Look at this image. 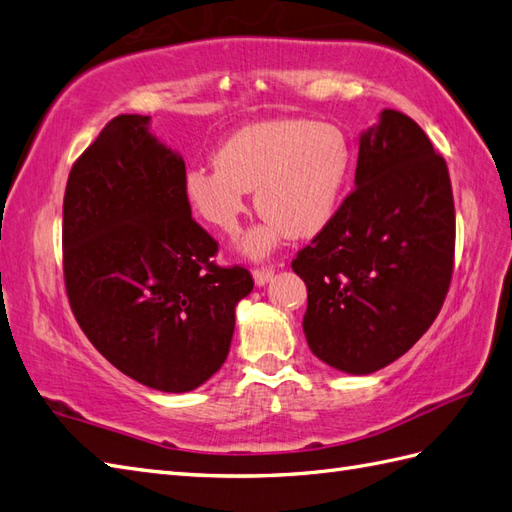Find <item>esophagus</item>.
<instances>
[{
    "label": "esophagus",
    "instance_id": "obj_1",
    "mask_svg": "<svg viewBox=\"0 0 512 512\" xmlns=\"http://www.w3.org/2000/svg\"><path fill=\"white\" fill-rule=\"evenodd\" d=\"M272 275H275V270L272 268H255L253 270V279H255V283L257 285H266L270 279H272Z\"/></svg>",
    "mask_w": 512,
    "mask_h": 512
}]
</instances>
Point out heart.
<instances>
[{"instance_id": "b5f03b06", "label": "heart", "mask_w": 512, "mask_h": 512, "mask_svg": "<svg viewBox=\"0 0 512 512\" xmlns=\"http://www.w3.org/2000/svg\"><path fill=\"white\" fill-rule=\"evenodd\" d=\"M218 168H189L183 192L196 216L235 235L248 211L246 192L264 224L248 233L244 251L264 257L281 237H312L336 216L353 170L347 133L331 122L270 120L248 124L216 152Z\"/></svg>"}]
</instances>
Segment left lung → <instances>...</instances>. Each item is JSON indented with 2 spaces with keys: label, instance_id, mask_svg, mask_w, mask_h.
Listing matches in <instances>:
<instances>
[{
  "label": "left lung",
  "instance_id": "1",
  "mask_svg": "<svg viewBox=\"0 0 512 512\" xmlns=\"http://www.w3.org/2000/svg\"><path fill=\"white\" fill-rule=\"evenodd\" d=\"M454 251L447 163L417 122L386 109L360 139L351 194L292 261L312 353L351 375L401 358L441 312Z\"/></svg>",
  "mask_w": 512,
  "mask_h": 512
}]
</instances>
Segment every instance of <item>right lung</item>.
<instances>
[{
  "label": "right lung",
  "instance_id": "obj_1",
  "mask_svg": "<svg viewBox=\"0 0 512 512\" xmlns=\"http://www.w3.org/2000/svg\"><path fill=\"white\" fill-rule=\"evenodd\" d=\"M146 115H117L80 154L63 200V275L80 329L135 382L187 392L229 355L244 266H218V242L192 218L185 161Z\"/></svg>",
  "mask_w": 512,
  "mask_h": 512
}]
</instances>
